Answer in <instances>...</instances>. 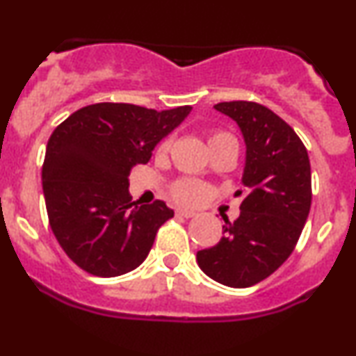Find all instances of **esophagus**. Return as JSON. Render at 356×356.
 <instances>
[{
    "label": "esophagus",
    "instance_id": "1",
    "mask_svg": "<svg viewBox=\"0 0 356 356\" xmlns=\"http://www.w3.org/2000/svg\"><path fill=\"white\" fill-rule=\"evenodd\" d=\"M175 214L181 216V218L189 219V218H194L195 212L194 211H189V209H177V211H175Z\"/></svg>",
    "mask_w": 356,
    "mask_h": 356
}]
</instances>
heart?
<instances>
[{"label": "heart", "mask_w": 356, "mask_h": 356, "mask_svg": "<svg viewBox=\"0 0 356 356\" xmlns=\"http://www.w3.org/2000/svg\"><path fill=\"white\" fill-rule=\"evenodd\" d=\"M207 142H209L211 150L218 149V147H222V145L238 147L236 138L227 132H211ZM169 145H170L169 138H165L164 142H161V145H159V154H165L167 150H169ZM206 192H207L206 186H204L202 182L195 181V179H181V181L172 184V187H170V195H172L174 201H177L179 204H197L199 201H202Z\"/></svg>", "instance_id": "1"}]
</instances>
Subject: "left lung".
Returning a JSON list of instances; mask_svg holds the SVG:
<instances>
[{
	"mask_svg": "<svg viewBox=\"0 0 356 356\" xmlns=\"http://www.w3.org/2000/svg\"><path fill=\"white\" fill-rule=\"evenodd\" d=\"M239 127L246 144L241 214L224 218V236L197 251L199 268L218 283L248 288L266 280L295 249L312 207V167L295 130L254 102L214 105Z\"/></svg>",
	"mask_w": 356,
	"mask_h": 356,
	"instance_id": "1",
	"label": "left lung"
}]
</instances>
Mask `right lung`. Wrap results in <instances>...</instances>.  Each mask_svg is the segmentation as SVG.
Returning a JSON list of instances; mask_svg holds the SVG:
<instances>
[{"mask_svg": "<svg viewBox=\"0 0 356 356\" xmlns=\"http://www.w3.org/2000/svg\"><path fill=\"white\" fill-rule=\"evenodd\" d=\"M192 107L157 110L95 104L53 130L42 169L53 234L76 266L113 277L140 266L174 211L164 201L132 202L130 169L147 164Z\"/></svg>", "mask_w": 356, "mask_h": 356, "instance_id": "1", "label": "right lung"}]
</instances>
